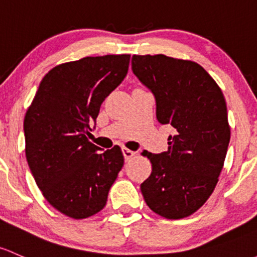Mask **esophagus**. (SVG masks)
Returning <instances> with one entry per match:
<instances>
[{
  "label": "esophagus",
  "instance_id": "1",
  "mask_svg": "<svg viewBox=\"0 0 257 257\" xmlns=\"http://www.w3.org/2000/svg\"><path fill=\"white\" fill-rule=\"evenodd\" d=\"M121 153H123V156L125 160H129V159H132L134 155H136V153H134V151L126 149V148H123V149H121Z\"/></svg>",
  "mask_w": 257,
  "mask_h": 257
}]
</instances>
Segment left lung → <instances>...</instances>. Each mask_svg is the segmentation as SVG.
<instances>
[{"mask_svg":"<svg viewBox=\"0 0 257 257\" xmlns=\"http://www.w3.org/2000/svg\"><path fill=\"white\" fill-rule=\"evenodd\" d=\"M132 70L155 97L158 120L174 128L167 151L144 153L153 171L140 185L143 197L161 217H188L206 203L223 169L230 140L225 99L193 61L134 55Z\"/></svg>","mask_w":257,"mask_h":257,"instance_id":"obj_1","label":"left lung"}]
</instances>
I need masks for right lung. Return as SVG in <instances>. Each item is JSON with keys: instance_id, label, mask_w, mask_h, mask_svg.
Masks as SVG:
<instances>
[{"instance_id": "right-lung-1", "label": "right lung", "mask_w": 257, "mask_h": 257, "mask_svg": "<svg viewBox=\"0 0 257 257\" xmlns=\"http://www.w3.org/2000/svg\"><path fill=\"white\" fill-rule=\"evenodd\" d=\"M131 55L87 56L44 76L24 117L26 156L43 196L74 219L96 214L124 164L120 148L88 142L102 102L126 76Z\"/></svg>"}]
</instances>
